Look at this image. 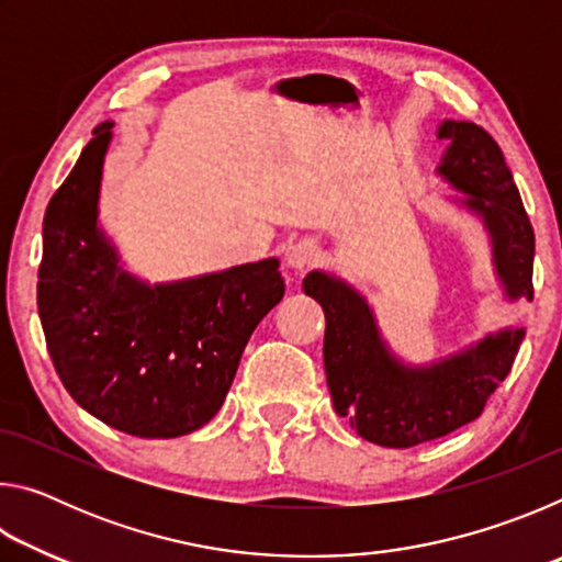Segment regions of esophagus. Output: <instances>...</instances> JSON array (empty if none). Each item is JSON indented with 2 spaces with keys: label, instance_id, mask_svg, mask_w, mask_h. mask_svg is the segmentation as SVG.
Masks as SVG:
<instances>
[{
  "label": "esophagus",
  "instance_id": "1",
  "mask_svg": "<svg viewBox=\"0 0 562 562\" xmlns=\"http://www.w3.org/2000/svg\"><path fill=\"white\" fill-rule=\"evenodd\" d=\"M315 260H317V247L312 240L292 243V245H288V250H284V265L292 270L310 268Z\"/></svg>",
  "mask_w": 562,
  "mask_h": 562
}]
</instances>
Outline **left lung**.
Segmentation results:
<instances>
[{
    "label": "left lung",
    "instance_id": "1",
    "mask_svg": "<svg viewBox=\"0 0 562 562\" xmlns=\"http://www.w3.org/2000/svg\"><path fill=\"white\" fill-rule=\"evenodd\" d=\"M436 136L449 140L436 166V176L456 190L446 201L486 231L503 300L530 302L536 235L503 150L471 121L443 119ZM302 290L325 310V372L335 412L361 439L386 449H412L479 418L526 337V327H498L451 355L414 364L389 345L355 284L312 270Z\"/></svg>",
    "mask_w": 562,
    "mask_h": 562
}]
</instances>
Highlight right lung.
<instances>
[{"instance_id":"right-lung-1","label":"right lung","mask_w":562,"mask_h":562,"mask_svg":"<svg viewBox=\"0 0 562 562\" xmlns=\"http://www.w3.org/2000/svg\"><path fill=\"white\" fill-rule=\"evenodd\" d=\"M111 140L113 121L99 123L46 207L36 304L76 404L123 434L176 439L221 412L284 280L278 258L156 284L131 272L99 217Z\"/></svg>"}]
</instances>
